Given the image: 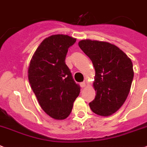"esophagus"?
<instances>
[{"label":"esophagus","mask_w":147,"mask_h":147,"mask_svg":"<svg viewBox=\"0 0 147 147\" xmlns=\"http://www.w3.org/2000/svg\"><path fill=\"white\" fill-rule=\"evenodd\" d=\"M86 82H81V83H80V86H81L82 88L86 87Z\"/></svg>","instance_id":"34e87169"}]
</instances>
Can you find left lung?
Returning a JSON list of instances; mask_svg holds the SVG:
<instances>
[{"label": "left lung", "instance_id": "8db88e82", "mask_svg": "<svg viewBox=\"0 0 147 147\" xmlns=\"http://www.w3.org/2000/svg\"><path fill=\"white\" fill-rule=\"evenodd\" d=\"M79 46L92 61L95 69L94 87L96 94L89 103L92 111L109 116L122 106L133 80V65L125 53L105 41L86 39Z\"/></svg>", "mask_w": 147, "mask_h": 147}]
</instances>
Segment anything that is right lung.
Listing matches in <instances>:
<instances>
[{
    "instance_id": "right-lung-1",
    "label": "right lung",
    "mask_w": 147,
    "mask_h": 147,
    "mask_svg": "<svg viewBox=\"0 0 147 147\" xmlns=\"http://www.w3.org/2000/svg\"><path fill=\"white\" fill-rule=\"evenodd\" d=\"M76 38L67 35L46 38L30 63L28 79L41 109L56 120L67 118L80 92L65 64L68 48Z\"/></svg>"
}]
</instances>
